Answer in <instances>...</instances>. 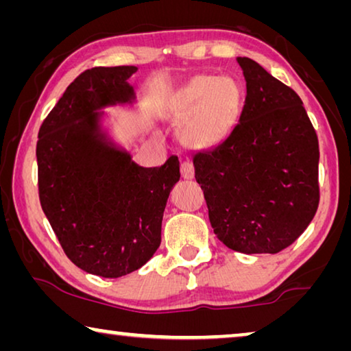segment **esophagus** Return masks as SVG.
<instances>
[{"mask_svg":"<svg viewBox=\"0 0 351 351\" xmlns=\"http://www.w3.org/2000/svg\"><path fill=\"white\" fill-rule=\"evenodd\" d=\"M195 173V169H193V164L190 161H182L181 162V176L184 180H192Z\"/></svg>","mask_w":351,"mask_h":351,"instance_id":"34e87169","label":"esophagus"}]
</instances>
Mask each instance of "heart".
<instances>
[{
	"label": "heart",
	"mask_w": 351,
	"mask_h": 351,
	"mask_svg": "<svg viewBox=\"0 0 351 351\" xmlns=\"http://www.w3.org/2000/svg\"><path fill=\"white\" fill-rule=\"evenodd\" d=\"M241 108L239 83L230 77L197 75L176 94L173 111L184 119L182 139L192 147H209L230 132Z\"/></svg>",
	"instance_id": "heart-1"
}]
</instances>
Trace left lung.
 <instances>
[{"label":"left lung","instance_id":"left-lung-1","mask_svg":"<svg viewBox=\"0 0 351 351\" xmlns=\"http://www.w3.org/2000/svg\"><path fill=\"white\" fill-rule=\"evenodd\" d=\"M246 97L237 125L193 153L213 232L243 254H277L304 234L319 206V141L297 93L237 57Z\"/></svg>","mask_w":351,"mask_h":351}]
</instances>
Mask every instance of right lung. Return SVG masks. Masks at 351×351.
<instances>
[{
    "mask_svg": "<svg viewBox=\"0 0 351 351\" xmlns=\"http://www.w3.org/2000/svg\"><path fill=\"white\" fill-rule=\"evenodd\" d=\"M136 66L83 71L41 123L38 197L66 257L80 269L117 278L139 269L161 245V224L180 161L141 167L97 133L96 110L134 97Z\"/></svg>",
    "mask_w": 351,
    "mask_h": 351,
    "instance_id": "add662e5",
    "label": "right lung"
}]
</instances>
